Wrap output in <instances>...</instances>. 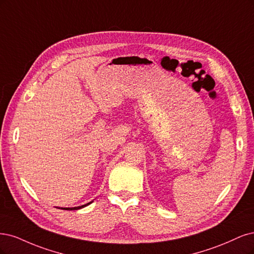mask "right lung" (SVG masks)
I'll return each instance as SVG.
<instances>
[{
  "label": "right lung",
  "mask_w": 254,
  "mask_h": 254,
  "mask_svg": "<svg viewBox=\"0 0 254 254\" xmlns=\"http://www.w3.org/2000/svg\"><path fill=\"white\" fill-rule=\"evenodd\" d=\"M93 202V200L91 202H87L85 204H82V206H79V207H73V208H59V209H63V210H79V209H82L86 206H88V204H91Z\"/></svg>",
  "instance_id": "add662e5"
}]
</instances>
